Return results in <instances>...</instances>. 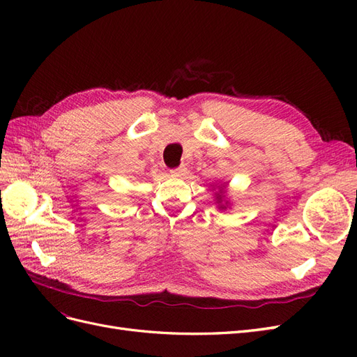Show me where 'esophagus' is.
I'll list each match as a JSON object with an SVG mask.
<instances>
[{"label": "esophagus", "instance_id": "obj_1", "mask_svg": "<svg viewBox=\"0 0 357 357\" xmlns=\"http://www.w3.org/2000/svg\"><path fill=\"white\" fill-rule=\"evenodd\" d=\"M171 174L176 176V177H183V176L188 174V168L185 165H180L178 168L171 169Z\"/></svg>", "mask_w": 357, "mask_h": 357}]
</instances>
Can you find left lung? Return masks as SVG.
<instances>
[{"label":"left lung","mask_w":357,"mask_h":357,"mask_svg":"<svg viewBox=\"0 0 357 357\" xmlns=\"http://www.w3.org/2000/svg\"><path fill=\"white\" fill-rule=\"evenodd\" d=\"M223 188H225V185L222 186H219V192L218 193H215V195H218V197H215V199H218V204H219V208H222V210H226V205H223V204H220L222 201H223ZM226 204H228V202H226Z\"/></svg>","instance_id":"8db88e82"}]
</instances>
